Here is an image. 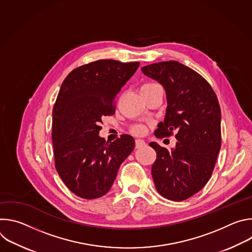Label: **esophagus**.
<instances>
[{"mask_svg": "<svg viewBox=\"0 0 252 252\" xmlns=\"http://www.w3.org/2000/svg\"><path fill=\"white\" fill-rule=\"evenodd\" d=\"M143 146H146V141L142 140V139H135V148L139 149Z\"/></svg>", "mask_w": 252, "mask_h": 252, "instance_id": "obj_1", "label": "esophagus"}]
</instances>
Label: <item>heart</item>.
<instances>
[{
  "label": "heart",
  "mask_w": 252,
  "mask_h": 252,
  "mask_svg": "<svg viewBox=\"0 0 252 252\" xmlns=\"http://www.w3.org/2000/svg\"><path fill=\"white\" fill-rule=\"evenodd\" d=\"M156 88H160V86L156 83H149V84L143 85L140 90H151V89H156ZM133 132L136 134H142L143 132H145V128H143V126H136L133 128Z\"/></svg>",
  "instance_id": "heart-1"
}]
</instances>
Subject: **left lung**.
Instances as JSON below:
<instances>
[{"label": "left lung", "mask_w": 252, "mask_h": 252, "mask_svg": "<svg viewBox=\"0 0 252 252\" xmlns=\"http://www.w3.org/2000/svg\"><path fill=\"white\" fill-rule=\"evenodd\" d=\"M147 77L159 83L166 94L163 122L157 137L174 131L178 140L168 151L153 141L157 152L152 174L163 197L182 201L198 192L209 181L221 147V113L217 94L196 71L176 61L141 67Z\"/></svg>", "instance_id": "8db88e82"}]
</instances>
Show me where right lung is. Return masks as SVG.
<instances>
[{
  "label": "right lung",
  "instance_id": "add662e5",
  "mask_svg": "<svg viewBox=\"0 0 252 252\" xmlns=\"http://www.w3.org/2000/svg\"><path fill=\"white\" fill-rule=\"evenodd\" d=\"M138 65L99 60L70 71L62 84L53 109L55 165L67 189L82 198L109 191L134 149L131 135L109 143L98 132L102 117L115 113V99Z\"/></svg>",
  "mask_w": 252,
  "mask_h": 252
}]
</instances>
